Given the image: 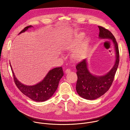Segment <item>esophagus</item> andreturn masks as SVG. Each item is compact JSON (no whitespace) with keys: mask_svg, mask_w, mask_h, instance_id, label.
<instances>
[{"mask_svg":"<svg viewBox=\"0 0 130 130\" xmlns=\"http://www.w3.org/2000/svg\"><path fill=\"white\" fill-rule=\"evenodd\" d=\"M70 69H66V70H65V73H69L70 72Z\"/></svg>","mask_w":130,"mask_h":130,"instance_id":"34e87169","label":"esophagus"}]
</instances>
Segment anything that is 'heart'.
I'll return each instance as SVG.
<instances>
[{"label": "heart", "instance_id": "heart-1", "mask_svg": "<svg viewBox=\"0 0 130 130\" xmlns=\"http://www.w3.org/2000/svg\"><path fill=\"white\" fill-rule=\"evenodd\" d=\"M84 37V33H80L78 34L75 39L73 41L68 47V49L72 50L75 48L78 44L83 40ZM88 40H85L82 43H81L74 50L72 53L71 57L73 60L78 61L81 60L84 57L86 54V51L88 47Z\"/></svg>", "mask_w": 130, "mask_h": 130}]
</instances>
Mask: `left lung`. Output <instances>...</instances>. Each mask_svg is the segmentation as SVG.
Wrapping results in <instances>:
<instances>
[{"instance_id": "left-lung-1", "label": "left lung", "mask_w": 130, "mask_h": 130, "mask_svg": "<svg viewBox=\"0 0 130 130\" xmlns=\"http://www.w3.org/2000/svg\"><path fill=\"white\" fill-rule=\"evenodd\" d=\"M99 36L100 39L109 40L113 42L116 51V61L114 67L103 76H95L91 75L87 68L86 59L77 64L76 66L78 80L76 90L81 97L87 100H95L99 98L108 91L114 79L119 62V52L116 39L108 30L98 26Z\"/></svg>"}]
</instances>
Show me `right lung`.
Masks as SVG:
<instances>
[{
    "instance_id": "obj_1",
    "label": "right lung",
    "mask_w": 130,
    "mask_h": 130,
    "mask_svg": "<svg viewBox=\"0 0 130 130\" xmlns=\"http://www.w3.org/2000/svg\"><path fill=\"white\" fill-rule=\"evenodd\" d=\"M32 26L26 27L20 34L27 31ZM11 67V66L10 65ZM14 82L23 94L33 101L43 102L49 99L56 91L60 79L63 76L62 67H57L50 70L43 80L33 86H27L22 84L15 77L11 67Z\"/></svg>"
}]
</instances>
